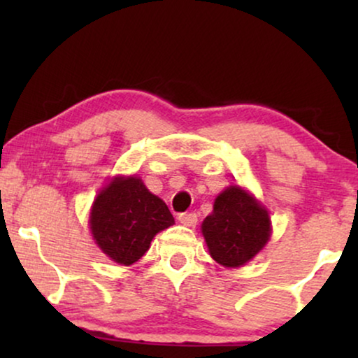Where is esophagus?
<instances>
[{"instance_id": "1", "label": "esophagus", "mask_w": 358, "mask_h": 358, "mask_svg": "<svg viewBox=\"0 0 358 358\" xmlns=\"http://www.w3.org/2000/svg\"><path fill=\"white\" fill-rule=\"evenodd\" d=\"M178 220L184 224V227H195V223H197V215H195V213H180Z\"/></svg>"}]
</instances>
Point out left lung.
I'll use <instances>...</instances> for the list:
<instances>
[{
	"mask_svg": "<svg viewBox=\"0 0 358 358\" xmlns=\"http://www.w3.org/2000/svg\"><path fill=\"white\" fill-rule=\"evenodd\" d=\"M267 210L239 185H229L215 199L213 212L203 220L202 234L210 256L224 267H241L271 238Z\"/></svg>",
	"mask_w": 358,
	"mask_h": 358,
	"instance_id": "8db88e82",
	"label": "left lung"
}]
</instances>
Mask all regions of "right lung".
I'll list each match as a JSON object with an SVG mask.
<instances>
[{"mask_svg":"<svg viewBox=\"0 0 358 358\" xmlns=\"http://www.w3.org/2000/svg\"><path fill=\"white\" fill-rule=\"evenodd\" d=\"M174 224L168 205L140 178H114L97 195L90 215L92 238L102 252L131 266L150 249L156 233Z\"/></svg>","mask_w":358,"mask_h":358,"instance_id":"add662e5","label":"right lung"}]
</instances>
